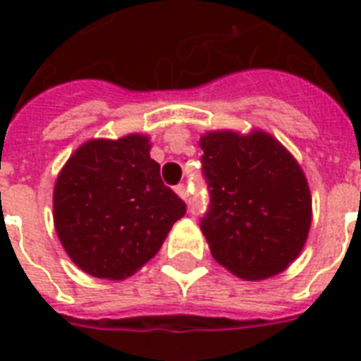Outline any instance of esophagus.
<instances>
[{"instance_id": "34e87169", "label": "esophagus", "mask_w": 361, "mask_h": 361, "mask_svg": "<svg viewBox=\"0 0 361 361\" xmlns=\"http://www.w3.org/2000/svg\"><path fill=\"white\" fill-rule=\"evenodd\" d=\"M176 195H178L181 200H187V197H189V195H187V189H185V185H183V183L176 187Z\"/></svg>"}]
</instances>
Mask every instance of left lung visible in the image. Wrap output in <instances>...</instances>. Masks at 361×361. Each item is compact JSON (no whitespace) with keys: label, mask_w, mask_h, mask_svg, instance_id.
<instances>
[{"label":"left lung","mask_w":361,"mask_h":361,"mask_svg":"<svg viewBox=\"0 0 361 361\" xmlns=\"http://www.w3.org/2000/svg\"><path fill=\"white\" fill-rule=\"evenodd\" d=\"M209 209L200 223L212 257L245 281L281 274L302 252L313 208L294 155L266 130L200 136Z\"/></svg>","instance_id":"obj_1"}]
</instances>
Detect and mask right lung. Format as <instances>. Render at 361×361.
<instances>
[{
	"mask_svg": "<svg viewBox=\"0 0 361 361\" xmlns=\"http://www.w3.org/2000/svg\"><path fill=\"white\" fill-rule=\"evenodd\" d=\"M149 136L92 138L54 185V226L65 252L92 277L121 281L152 260L185 204L164 185Z\"/></svg>",
	"mask_w": 361,
	"mask_h": 361,
	"instance_id": "add662e5",
	"label": "right lung"
}]
</instances>
